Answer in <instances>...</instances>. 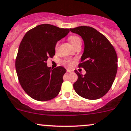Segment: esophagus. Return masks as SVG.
I'll return each mask as SVG.
<instances>
[{
  "label": "esophagus",
  "instance_id": "34e87169",
  "mask_svg": "<svg viewBox=\"0 0 131 131\" xmlns=\"http://www.w3.org/2000/svg\"><path fill=\"white\" fill-rule=\"evenodd\" d=\"M67 72H68V73H71V72H73V71L71 70H70V69H67Z\"/></svg>",
  "mask_w": 131,
  "mask_h": 131
}]
</instances>
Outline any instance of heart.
<instances>
[{
    "instance_id": "heart-1",
    "label": "heart",
    "mask_w": 131,
    "mask_h": 131,
    "mask_svg": "<svg viewBox=\"0 0 131 131\" xmlns=\"http://www.w3.org/2000/svg\"><path fill=\"white\" fill-rule=\"evenodd\" d=\"M69 41H70V43L71 44V45L74 47V48L76 47H78V46H81L82 41L81 38L77 35H71L69 37ZM59 45H60V43L59 41L55 45V50H57L59 48ZM63 63L64 64H65L67 66H71L72 64L73 61L71 60H69V59H66L63 61Z\"/></svg>"
}]
</instances>
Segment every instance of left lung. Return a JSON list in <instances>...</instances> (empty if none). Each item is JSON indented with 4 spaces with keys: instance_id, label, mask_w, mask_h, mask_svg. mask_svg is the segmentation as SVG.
Instances as JSON below:
<instances>
[{
    "instance_id": "8db88e82",
    "label": "left lung",
    "mask_w": 131,
    "mask_h": 131,
    "mask_svg": "<svg viewBox=\"0 0 131 131\" xmlns=\"http://www.w3.org/2000/svg\"><path fill=\"white\" fill-rule=\"evenodd\" d=\"M84 41V49L79 68L85 74L74 72L78 80L73 84L78 95L88 100L100 99L108 92L114 81L117 70V57L114 47L103 34L94 28L81 26L70 28Z\"/></svg>"
}]
</instances>
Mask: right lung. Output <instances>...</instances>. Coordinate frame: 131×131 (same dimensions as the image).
Listing matches in <instances>:
<instances>
[{"label":"right lung","instance_id":"right-lung-1","mask_svg":"<svg viewBox=\"0 0 131 131\" xmlns=\"http://www.w3.org/2000/svg\"><path fill=\"white\" fill-rule=\"evenodd\" d=\"M69 32V28L41 24L24 35L18 48L15 68L21 88L31 98L45 101L60 93L67 70L63 67H48L47 61L55 54L57 41Z\"/></svg>","mask_w":131,"mask_h":131}]
</instances>
